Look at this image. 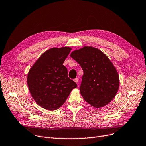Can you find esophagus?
I'll return each mask as SVG.
<instances>
[{
  "instance_id": "esophagus-1",
  "label": "esophagus",
  "mask_w": 146,
  "mask_h": 146,
  "mask_svg": "<svg viewBox=\"0 0 146 146\" xmlns=\"http://www.w3.org/2000/svg\"><path fill=\"white\" fill-rule=\"evenodd\" d=\"M78 80H79V79H78V78H76V79H74V81L75 82H76V84H79V82H78Z\"/></svg>"
}]
</instances>
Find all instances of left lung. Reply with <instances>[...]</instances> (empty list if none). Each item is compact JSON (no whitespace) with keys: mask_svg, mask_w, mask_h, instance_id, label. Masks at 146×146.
<instances>
[{"mask_svg":"<svg viewBox=\"0 0 146 146\" xmlns=\"http://www.w3.org/2000/svg\"><path fill=\"white\" fill-rule=\"evenodd\" d=\"M70 56L84 71L79 90L84 100L95 108L108 104L119 87V76L110 59L92 47L73 51Z\"/></svg>","mask_w":146,"mask_h":146,"instance_id":"obj_1","label":"left lung"}]
</instances>
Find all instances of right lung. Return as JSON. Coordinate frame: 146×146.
I'll use <instances>...</instances> for the list:
<instances>
[{
    "mask_svg": "<svg viewBox=\"0 0 146 146\" xmlns=\"http://www.w3.org/2000/svg\"><path fill=\"white\" fill-rule=\"evenodd\" d=\"M72 48H52L44 52L30 69L28 85L36 103L47 110H56L66 102L77 84L68 77L63 66Z\"/></svg>",
    "mask_w": 146,
    "mask_h": 146,
    "instance_id": "right-lung-1",
    "label": "right lung"
}]
</instances>
